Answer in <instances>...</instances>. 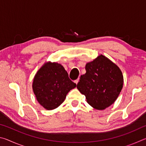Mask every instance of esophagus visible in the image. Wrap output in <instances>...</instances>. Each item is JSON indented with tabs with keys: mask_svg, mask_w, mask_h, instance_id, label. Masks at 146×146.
Masks as SVG:
<instances>
[{
	"mask_svg": "<svg viewBox=\"0 0 146 146\" xmlns=\"http://www.w3.org/2000/svg\"><path fill=\"white\" fill-rule=\"evenodd\" d=\"M78 81H79V79L78 78V79H76V80H75V81H74V82H75L76 84H77L78 82Z\"/></svg>",
	"mask_w": 146,
	"mask_h": 146,
	"instance_id": "obj_1",
	"label": "esophagus"
}]
</instances>
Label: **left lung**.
<instances>
[{
  "label": "left lung",
  "instance_id": "1",
  "mask_svg": "<svg viewBox=\"0 0 146 146\" xmlns=\"http://www.w3.org/2000/svg\"><path fill=\"white\" fill-rule=\"evenodd\" d=\"M86 73L81 75L76 88L96 110H102L117 100L123 87L120 68L101 55L86 65Z\"/></svg>",
  "mask_w": 146,
  "mask_h": 146
}]
</instances>
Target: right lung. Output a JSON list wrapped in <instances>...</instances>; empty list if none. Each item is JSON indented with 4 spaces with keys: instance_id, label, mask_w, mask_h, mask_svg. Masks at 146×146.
Wrapping results in <instances>:
<instances>
[{
    "instance_id": "obj_1",
    "label": "right lung",
    "mask_w": 146,
    "mask_h": 146,
    "mask_svg": "<svg viewBox=\"0 0 146 146\" xmlns=\"http://www.w3.org/2000/svg\"><path fill=\"white\" fill-rule=\"evenodd\" d=\"M76 86L61 64L49 62L36 73L32 87L38 103L46 110H51L58 108Z\"/></svg>"
}]
</instances>
